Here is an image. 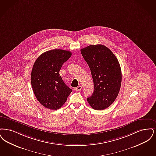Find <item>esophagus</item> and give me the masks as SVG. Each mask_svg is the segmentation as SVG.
Segmentation results:
<instances>
[{"mask_svg":"<svg viewBox=\"0 0 156 156\" xmlns=\"http://www.w3.org/2000/svg\"><path fill=\"white\" fill-rule=\"evenodd\" d=\"M81 88H82V87H81V86H79L76 87L75 90H76V91H80V90H81Z\"/></svg>","mask_w":156,"mask_h":156,"instance_id":"1","label":"esophagus"}]
</instances>
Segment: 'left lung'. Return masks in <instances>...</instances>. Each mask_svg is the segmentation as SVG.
<instances>
[{"mask_svg": "<svg viewBox=\"0 0 156 156\" xmlns=\"http://www.w3.org/2000/svg\"><path fill=\"white\" fill-rule=\"evenodd\" d=\"M81 53L91 70L94 90L87 98L90 105L96 110L108 108L118 95L122 81L119 63L113 52L103 45H89Z\"/></svg>", "mask_w": 156, "mask_h": 156, "instance_id": "8db88e82", "label": "left lung"}]
</instances>
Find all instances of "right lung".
<instances>
[{
    "instance_id": "1",
    "label": "right lung",
    "mask_w": 156,
    "mask_h": 156,
    "mask_svg": "<svg viewBox=\"0 0 156 156\" xmlns=\"http://www.w3.org/2000/svg\"><path fill=\"white\" fill-rule=\"evenodd\" d=\"M71 55L69 51L52 49L42 54L34 62L31 74L32 88L38 101L47 108H60L72 91L59 73Z\"/></svg>"
}]
</instances>
